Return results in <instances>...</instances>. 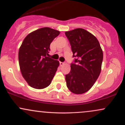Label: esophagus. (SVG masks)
Segmentation results:
<instances>
[{
  "label": "esophagus",
  "instance_id": "34e87169",
  "mask_svg": "<svg viewBox=\"0 0 125 125\" xmlns=\"http://www.w3.org/2000/svg\"><path fill=\"white\" fill-rule=\"evenodd\" d=\"M64 64V62H60V65H61V66H63Z\"/></svg>",
  "mask_w": 125,
  "mask_h": 125
}]
</instances>
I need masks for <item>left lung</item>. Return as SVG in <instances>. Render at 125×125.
Listing matches in <instances>:
<instances>
[{
	"label": "left lung",
	"mask_w": 125,
	"mask_h": 125,
	"mask_svg": "<svg viewBox=\"0 0 125 125\" xmlns=\"http://www.w3.org/2000/svg\"><path fill=\"white\" fill-rule=\"evenodd\" d=\"M73 52V62L66 74V86L72 93L82 94L93 86L99 76L103 52L94 36L83 29L66 31Z\"/></svg>",
	"instance_id": "obj_1"
}]
</instances>
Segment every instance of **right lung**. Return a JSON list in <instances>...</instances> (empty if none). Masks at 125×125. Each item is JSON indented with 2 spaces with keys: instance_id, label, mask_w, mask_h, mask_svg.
I'll return each instance as SVG.
<instances>
[{
  "instance_id": "1",
  "label": "right lung",
  "mask_w": 125,
  "mask_h": 125,
  "mask_svg": "<svg viewBox=\"0 0 125 125\" xmlns=\"http://www.w3.org/2000/svg\"><path fill=\"white\" fill-rule=\"evenodd\" d=\"M60 31L43 28L33 31L23 41L19 51V63L23 77L35 89H41L51 83L59 62L49 55L50 44Z\"/></svg>"
}]
</instances>
